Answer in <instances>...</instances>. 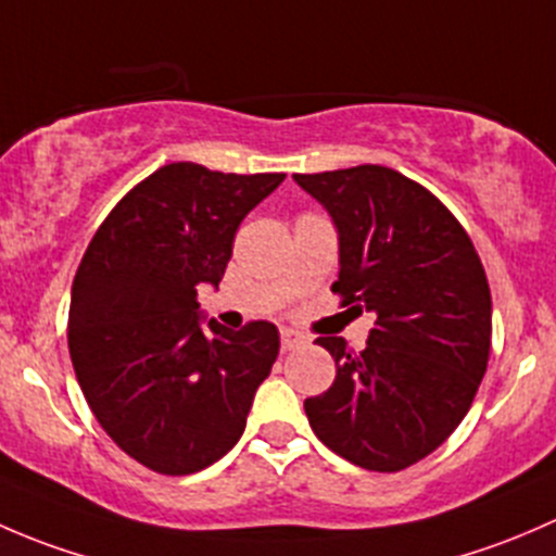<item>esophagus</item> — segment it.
<instances>
[{
  "label": "esophagus",
  "instance_id": "1",
  "mask_svg": "<svg viewBox=\"0 0 556 556\" xmlns=\"http://www.w3.org/2000/svg\"><path fill=\"white\" fill-rule=\"evenodd\" d=\"M279 344H282V352L299 350V346L306 344V336L299 333V330H282V336H279Z\"/></svg>",
  "mask_w": 556,
  "mask_h": 556
}]
</instances>
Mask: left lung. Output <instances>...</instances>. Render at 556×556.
I'll use <instances>...</instances> for the list:
<instances>
[{
	"label": "left lung",
	"mask_w": 556,
	"mask_h": 556,
	"mask_svg": "<svg viewBox=\"0 0 556 556\" xmlns=\"http://www.w3.org/2000/svg\"><path fill=\"white\" fill-rule=\"evenodd\" d=\"M339 231L341 306L377 314L366 350L339 336L317 344L336 379L304 408L319 441L366 470L395 473L454 433L484 379L492 299L457 217L414 179L363 164L293 174Z\"/></svg>",
	"instance_id": "1"
}]
</instances>
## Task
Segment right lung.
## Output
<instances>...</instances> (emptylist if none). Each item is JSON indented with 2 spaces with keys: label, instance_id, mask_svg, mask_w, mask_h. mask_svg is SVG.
<instances>
[{
  "label": "right lung",
  "instance_id": "obj_1",
  "mask_svg": "<svg viewBox=\"0 0 556 556\" xmlns=\"http://www.w3.org/2000/svg\"><path fill=\"white\" fill-rule=\"evenodd\" d=\"M282 179L166 164L117 201L83 255L72 366L104 433L155 473L188 476L231 452L271 374L277 328H204L199 288L220 285L237 228Z\"/></svg>",
  "mask_w": 556,
  "mask_h": 556
}]
</instances>
